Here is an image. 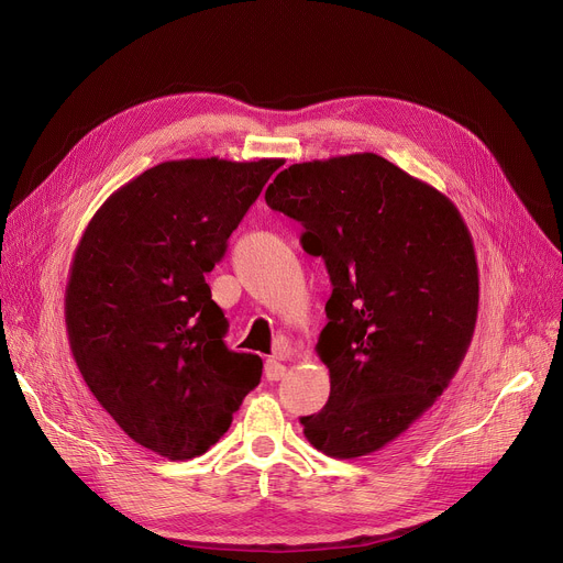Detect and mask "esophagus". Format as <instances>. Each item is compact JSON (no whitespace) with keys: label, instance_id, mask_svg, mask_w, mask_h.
I'll return each mask as SVG.
<instances>
[{"label":"esophagus","instance_id":"1","mask_svg":"<svg viewBox=\"0 0 563 563\" xmlns=\"http://www.w3.org/2000/svg\"><path fill=\"white\" fill-rule=\"evenodd\" d=\"M285 365L276 358V356H272V358H266V363H264V374H266V380H280L283 376H285Z\"/></svg>","mask_w":563,"mask_h":563}]
</instances>
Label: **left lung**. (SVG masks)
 <instances>
[{
    "label": "left lung",
    "mask_w": 563,
    "mask_h": 563,
    "mask_svg": "<svg viewBox=\"0 0 563 563\" xmlns=\"http://www.w3.org/2000/svg\"><path fill=\"white\" fill-rule=\"evenodd\" d=\"M303 225L331 276L317 353L331 397L301 418L310 445L356 459L442 395L475 333L479 272L454 202L374 153L291 164L264 194Z\"/></svg>",
    "instance_id": "left-lung-1"
}]
</instances>
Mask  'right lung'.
<instances>
[{"instance_id": "1", "label": "right lung", "mask_w": 563, "mask_h": 563, "mask_svg": "<svg viewBox=\"0 0 563 563\" xmlns=\"http://www.w3.org/2000/svg\"><path fill=\"white\" fill-rule=\"evenodd\" d=\"M283 159H177L118 189L81 234L66 287L75 363L134 442L170 461L205 454L257 386L230 351L205 276Z\"/></svg>"}]
</instances>
